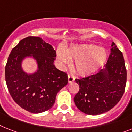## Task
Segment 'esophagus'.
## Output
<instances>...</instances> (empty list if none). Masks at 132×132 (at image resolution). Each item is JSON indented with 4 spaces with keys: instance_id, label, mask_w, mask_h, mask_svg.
Segmentation results:
<instances>
[{
    "instance_id": "esophagus-1",
    "label": "esophagus",
    "mask_w": 132,
    "mask_h": 132,
    "mask_svg": "<svg viewBox=\"0 0 132 132\" xmlns=\"http://www.w3.org/2000/svg\"><path fill=\"white\" fill-rule=\"evenodd\" d=\"M74 81H75V78H74V77L70 76V75H69L68 76V82L69 83H72V82H73Z\"/></svg>"
}]
</instances>
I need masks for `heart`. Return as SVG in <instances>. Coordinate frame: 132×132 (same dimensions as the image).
<instances>
[{
  "mask_svg": "<svg viewBox=\"0 0 132 132\" xmlns=\"http://www.w3.org/2000/svg\"><path fill=\"white\" fill-rule=\"evenodd\" d=\"M57 59L62 66L70 64L74 60V68L80 76H89L103 67L108 58L106 49L94 44L73 45L65 52L59 51Z\"/></svg>",
  "mask_w": 132,
  "mask_h": 132,
  "instance_id": "heart-1",
  "label": "heart"
}]
</instances>
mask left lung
I'll return each instance as SVG.
<instances>
[{"mask_svg": "<svg viewBox=\"0 0 132 132\" xmlns=\"http://www.w3.org/2000/svg\"><path fill=\"white\" fill-rule=\"evenodd\" d=\"M111 46L104 69L86 78L76 79L79 90L74 97V103L87 115L109 111L119 103L125 92L127 71L123 56L114 42Z\"/></svg>", "mask_w": 132, "mask_h": 132, "instance_id": "left-lung-1", "label": "left lung"}]
</instances>
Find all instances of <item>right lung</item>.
<instances>
[{
  "label": "right lung",
  "instance_id": "1",
  "mask_svg": "<svg viewBox=\"0 0 132 132\" xmlns=\"http://www.w3.org/2000/svg\"><path fill=\"white\" fill-rule=\"evenodd\" d=\"M26 58L36 61L35 72L23 71L22 62ZM55 58L53 46L40 37H27L12 49L5 67V80L11 97L23 109L32 113L46 111L67 84V73L54 66Z\"/></svg>",
  "mask_w": 132,
  "mask_h": 132
}]
</instances>
